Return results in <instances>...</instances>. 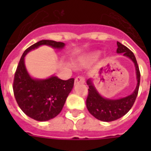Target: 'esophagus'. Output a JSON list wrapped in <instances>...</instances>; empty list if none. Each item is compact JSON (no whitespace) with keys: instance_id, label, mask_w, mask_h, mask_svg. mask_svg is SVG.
<instances>
[{"instance_id":"34e87169","label":"esophagus","mask_w":151,"mask_h":151,"mask_svg":"<svg viewBox=\"0 0 151 151\" xmlns=\"http://www.w3.org/2000/svg\"><path fill=\"white\" fill-rule=\"evenodd\" d=\"M85 78L84 77H82V76H78V77H77V78H75V85H78V84H80V83H81V84H84L85 83Z\"/></svg>"}]
</instances>
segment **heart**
I'll return each mask as SVG.
<instances>
[{"label": "heart", "instance_id": "b5f03b06", "mask_svg": "<svg viewBox=\"0 0 151 151\" xmlns=\"http://www.w3.org/2000/svg\"><path fill=\"white\" fill-rule=\"evenodd\" d=\"M99 55V52H93V53H91V54L88 55L87 56L85 57L84 59V61L85 62H90V61H93L95 59H96Z\"/></svg>", "mask_w": 151, "mask_h": 151}]
</instances>
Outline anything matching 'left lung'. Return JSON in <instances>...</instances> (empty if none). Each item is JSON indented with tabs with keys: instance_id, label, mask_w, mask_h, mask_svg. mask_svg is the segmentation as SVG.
Segmentation results:
<instances>
[{
	"instance_id": "left-lung-1",
	"label": "left lung",
	"mask_w": 151,
	"mask_h": 151,
	"mask_svg": "<svg viewBox=\"0 0 151 151\" xmlns=\"http://www.w3.org/2000/svg\"><path fill=\"white\" fill-rule=\"evenodd\" d=\"M117 53H123L124 55L129 57L133 61L136 70L137 85L132 94L119 99H105L100 96L95 88L92 81L88 79L87 85H88V94L86 99V106L88 110L92 116L102 122H113L123 117L129 112L136 101L139 92L140 82V72L137 64V61L133 52L129 50L126 46L117 41Z\"/></svg>"
}]
</instances>
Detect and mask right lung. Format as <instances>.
I'll return each mask as SVG.
<instances>
[{
  "label": "right lung",
  "mask_w": 151,
  "mask_h": 151,
  "mask_svg": "<svg viewBox=\"0 0 151 151\" xmlns=\"http://www.w3.org/2000/svg\"><path fill=\"white\" fill-rule=\"evenodd\" d=\"M42 45L55 48H63L65 45L63 42L42 40L26 49L15 70L12 86L20 109L27 116L39 122L54 118L61 112L74 83L73 78L63 81L52 76L45 80H37L28 74L24 63L25 55Z\"/></svg>",
  "instance_id": "obj_1"
}]
</instances>
